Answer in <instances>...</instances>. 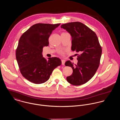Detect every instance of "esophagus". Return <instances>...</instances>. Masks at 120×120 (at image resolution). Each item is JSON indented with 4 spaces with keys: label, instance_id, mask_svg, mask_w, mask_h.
Returning <instances> with one entry per match:
<instances>
[{
    "label": "esophagus",
    "instance_id": "esophagus-1",
    "mask_svg": "<svg viewBox=\"0 0 120 120\" xmlns=\"http://www.w3.org/2000/svg\"><path fill=\"white\" fill-rule=\"evenodd\" d=\"M62 64L63 65H64V64H65V61L64 60H62Z\"/></svg>",
    "mask_w": 120,
    "mask_h": 120
}]
</instances>
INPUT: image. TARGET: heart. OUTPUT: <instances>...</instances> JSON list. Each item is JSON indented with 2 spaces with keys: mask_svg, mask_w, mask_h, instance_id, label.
<instances>
[{
  "mask_svg": "<svg viewBox=\"0 0 120 120\" xmlns=\"http://www.w3.org/2000/svg\"><path fill=\"white\" fill-rule=\"evenodd\" d=\"M61 53H62V52H61Z\"/></svg>",
  "mask_w": 120,
  "mask_h": 120,
  "instance_id": "obj_1",
  "label": "heart"
}]
</instances>
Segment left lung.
Masks as SVG:
<instances>
[{"mask_svg":"<svg viewBox=\"0 0 120 120\" xmlns=\"http://www.w3.org/2000/svg\"><path fill=\"white\" fill-rule=\"evenodd\" d=\"M72 38L71 50L79 52L77 64L67 61L65 65L73 69L72 74L67 77V80L75 86L84 84L92 79L100 64L102 55L100 46L96 34L90 28L80 22H71L63 24Z\"/></svg>","mask_w":120,"mask_h":120,"instance_id":"1","label":"left lung"}]
</instances>
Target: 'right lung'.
<instances>
[{"label": "right lung", "instance_id": "obj_1", "mask_svg": "<svg viewBox=\"0 0 120 120\" xmlns=\"http://www.w3.org/2000/svg\"><path fill=\"white\" fill-rule=\"evenodd\" d=\"M60 23H37L20 37L16 50V59L22 76L29 81L39 84L47 81L54 69L62 64L56 57L48 60L43 56L44 46L49 45V38Z\"/></svg>", "mask_w": 120, "mask_h": 120}]
</instances>
